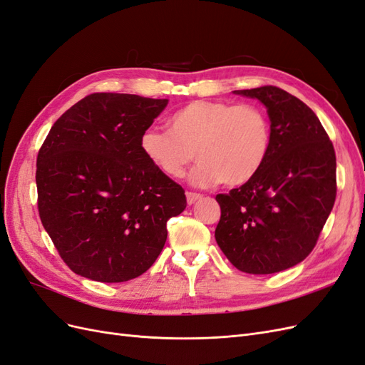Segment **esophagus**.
Segmentation results:
<instances>
[{
  "instance_id": "obj_1",
  "label": "esophagus",
  "mask_w": 365,
  "mask_h": 365,
  "mask_svg": "<svg viewBox=\"0 0 365 365\" xmlns=\"http://www.w3.org/2000/svg\"><path fill=\"white\" fill-rule=\"evenodd\" d=\"M185 196H187V204L189 205H193L196 201H200L202 197L200 193H193V192H187Z\"/></svg>"
}]
</instances>
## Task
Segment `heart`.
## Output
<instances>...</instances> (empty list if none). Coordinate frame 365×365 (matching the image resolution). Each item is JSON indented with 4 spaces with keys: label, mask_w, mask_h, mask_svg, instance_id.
<instances>
[{
    "label": "heart",
    "mask_w": 365,
    "mask_h": 365,
    "mask_svg": "<svg viewBox=\"0 0 365 365\" xmlns=\"http://www.w3.org/2000/svg\"><path fill=\"white\" fill-rule=\"evenodd\" d=\"M146 160L168 178H181L196 153L189 181L196 187L245 184L262 169L271 149V125L250 103L195 101L175 111L169 130L148 129L140 137Z\"/></svg>",
    "instance_id": "1"
}]
</instances>
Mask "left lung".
<instances>
[{
    "mask_svg": "<svg viewBox=\"0 0 365 365\" xmlns=\"http://www.w3.org/2000/svg\"><path fill=\"white\" fill-rule=\"evenodd\" d=\"M257 98L271 121L268 158L252 180L217 195L219 248L239 271L274 274L314 250L336 197L332 141L311 108L277 86L237 90Z\"/></svg>",
    "mask_w": 365,
    "mask_h": 365,
    "instance_id": "8db88e82",
    "label": "left lung"
}]
</instances>
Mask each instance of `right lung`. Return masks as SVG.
<instances>
[{
    "label": "right lung",
    "instance_id": "1",
    "mask_svg": "<svg viewBox=\"0 0 365 365\" xmlns=\"http://www.w3.org/2000/svg\"><path fill=\"white\" fill-rule=\"evenodd\" d=\"M168 98L96 93L54 123L36 161L42 225L68 268L120 283L146 272L184 212L182 187L157 170L140 137Z\"/></svg>",
    "mask_w": 365,
    "mask_h": 365
}]
</instances>
